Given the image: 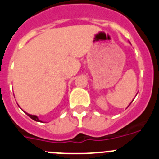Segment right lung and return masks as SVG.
Here are the masks:
<instances>
[{"label": "right lung", "instance_id": "right-lung-1", "mask_svg": "<svg viewBox=\"0 0 159 159\" xmlns=\"http://www.w3.org/2000/svg\"><path fill=\"white\" fill-rule=\"evenodd\" d=\"M28 115V116H29V117L31 118V119H33V120H35V121H36V122H40V120L39 119H38V117L37 116H32V115H29V114H28V113H26Z\"/></svg>", "mask_w": 159, "mask_h": 159}]
</instances>
